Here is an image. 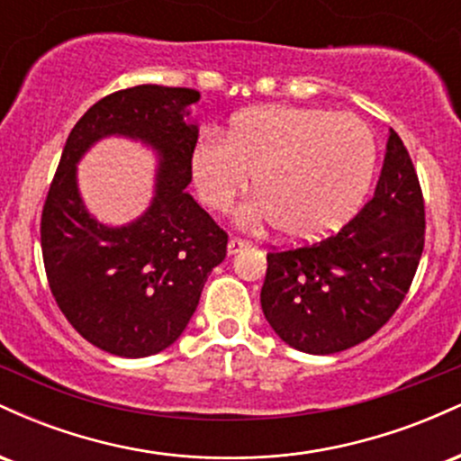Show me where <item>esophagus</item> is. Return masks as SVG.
Listing matches in <instances>:
<instances>
[{
	"mask_svg": "<svg viewBox=\"0 0 461 461\" xmlns=\"http://www.w3.org/2000/svg\"><path fill=\"white\" fill-rule=\"evenodd\" d=\"M251 247L247 240H240V238H230V242H227V251L231 253V256H236V253H240L242 249Z\"/></svg>",
	"mask_w": 461,
	"mask_h": 461,
	"instance_id": "34e87169",
	"label": "esophagus"
}]
</instances>
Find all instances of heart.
I'll return each instance as SVG.
<instances>
[{
  "label": "heart",
  "mask_w": 461,
  "mask_h": 461,
  "mask_svg": "<svg viewBox=\"0 0 461 461\" xmlns=\"http://www.w3.org/2000/svg\"><path fill=\"white\" fill-rule=\"evenodd\" d=\"M375 136L351 113L256 108L231 121L227 139L208 134L190 156L201 201L227 212L253 180L258 199L238 221L277 225L290 240H316L357 210L375 171Z\"/></svg>",
  "instance_id": "obj_1"
}]
</instances>
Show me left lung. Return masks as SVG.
Wrapping results in <instances>:
<instances>
[{"instance_id": "obj_1", "label": "left lung", "mask_w": 461, "mask_h": 461, "mask_svg": "<svg viewBox=\"0 0 461 461\" xmlns=\"http://www.w3.org/2000/svg\"><path fill=\"white\" fill-rule=\"evenodd\" d=\"M425 247V201L390 130L373 199L338 234L267 253L262 312L293 348L330 356L379 331L405 299Z\"/></svg>"}]
</instances>
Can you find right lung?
Returning <instances> with one entry per match:
<instances>
[{
	"instance_id": "right-lung-1",
	"label": "right lung",
	"mask_w": 461,
	"mask_h": 461,
	"mask_svg": "<svg viewBox=\"0 0 461 461\" xmlns=\"http://www.w3.org/2000/svg\"><path fill=\"white\" fill-rule=\"evenodd\" d=\"M193 88L158 84L116 91L68 134L41 216L47 282L79 336L121 357L160 353L182 336L227 234L186 193L199 128L188 123ZM125 135L158 153L157 194L136 221L99 224L77 188V162L97 140Z\"/></svg>"
}]
</instances>
